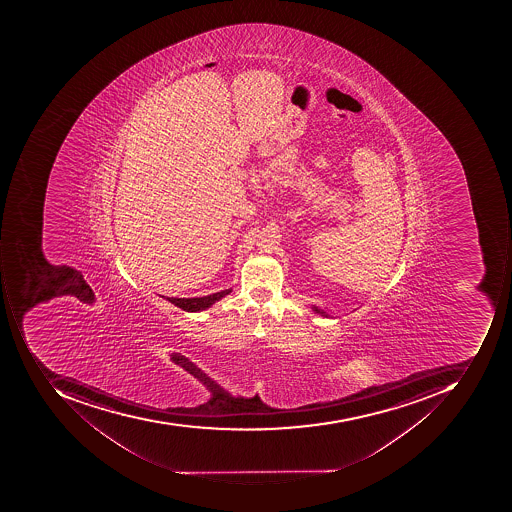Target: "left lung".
<instances>
[{
  "label": "left lung",
  "instance_id": "left-lung-1",
  "mask_svg": "<svg viewBox=\"0 0 512 512\" xmlns=\"http://www.w3.org/2000/svg\"><path fill=\"white\" fill-rule=\"evenodd\" d=\"M311 311L315 312L317 315H320V317L332 318V315H329L328 312H324L323 309L317 308V306H311Z\"/></svg>",
  "mask_w": 512,
  "mask_h": 512
}]
</instances>
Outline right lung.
Instances as JSON below:
<instances>
[{
  "mask_svg": "<svg viewBox=\"0 0 512 512\" xmlns=\"http://www.w3.org/2000/svg\"><path fill=\"white\" fill-rule=\"evenodd\" d=\"M232 288L224 289L221 292H215V294L204 295V297H195V298H171L166 297V300L169 303L174 304L177 308L183 309L186 312H201L206 311V309L211 308L212 304L220 301L221 298L226 297V295L231 294ZM164 298V295H161Z\"/></svg>",
  "mask_w": 512,
  "mask_h": 512,
  "instance_id": "add662e5",
  "label": "right lung"
}]
</instances>
